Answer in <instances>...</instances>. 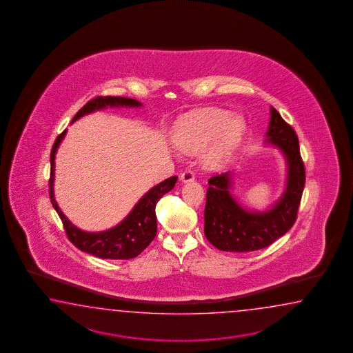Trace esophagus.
Returning a JSON list of instances; mask_svg holds the SVG:
<instances>
[{
	"mask_svg": "<svg viewBox=\"0 0 353 353\" xmlns=\"http://www.w3.org/2000/svg\"><path fill=\"white\" fill-rule=\"evenodd\" d=\"M194 179V173L192 170H185L184 173H181V175H180V180L183 183H189V181H193Z\"/></svg>",
	"mask_w": 353,
	"mask_h": 353,
	"instance_id": "obj_1",
	"label": "esophagus"
}]
</instances>
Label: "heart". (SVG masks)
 <instances>
[{
    "mask_svg": "<svg viewBox=\"0 0 353 353\" xmlns=\"http://www.w3.org/2000/svg\"><path fill=\"white\" fill-rule=\"evenodd\" d=\"M245 131V122L223 110H202L188 113L174 130V143L184 152H196L213 140L204 152V163L216 169L231 157Z\"/></svg>",
    "mask_w": 353,
    "mask_h": 353,
    "instance_id": "1",
    "label": "heart"
}]
</instances>
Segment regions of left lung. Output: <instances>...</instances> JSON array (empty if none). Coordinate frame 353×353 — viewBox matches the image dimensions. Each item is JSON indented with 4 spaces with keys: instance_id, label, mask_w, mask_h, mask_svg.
<instances>
[{
    "instance_id": "obj_1",
    "label": "left lung",
    "mask_w": 353,
    "mask_h": 353,
    "mask_svg": "<svg viewBox=\"0 0 353 353\" xmlns=\"http://www.w3.org/2000/svg\"><path fill=\"white\" fill-rule=\"evenodd\" d=\"M266 143L283 152L288 165L286 187L270 210H246L231 194V173L214 175L208 180L204 210V234L222 251L250 252L270 246L284 236L296 219L305 184V169L299 151V140L293 128L271 107Z\"/></svg>"
}]
</instances>
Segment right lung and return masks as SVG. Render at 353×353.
I'll return each instance as SVG.
<instances>
[{
	"label": "right lung",
	"instance_id": "obj_1",
	"mask_svg": "<svg viewBox=\"0 0 353 353\" xmlns=\"http://www.w3.org/2000/svg\"><path fill=\"white\" fill-rule=\"evenodd\" d=\"M140 107L141 103L132 98L105 97L93 98L87 102L82 108L77 112L72 122L83 117L84 114L102 110L105 107ZM67 134L64 130L60 134L53 145L50 152V179H49V195L53 204L54 210L59 214L63 225L65 228L68 239L79 248L83 252L90 255L97 256L99 259H111V260H128L140 255L145 248L150 245L151 241L157 236V214L155 207L159 199L163 195L173 189L178 176H172L161 181L158 185L151 188L150 190L143 195V198L136 203L135 207L128 213V217L112 228L102 231V232H85L75 227L64 213L58 207V203L54 198V166H55V152L59 148L61 140Z\"/></svg>",
	"mask_w": 353,
	"mask_h": 353
}]
</instances>
